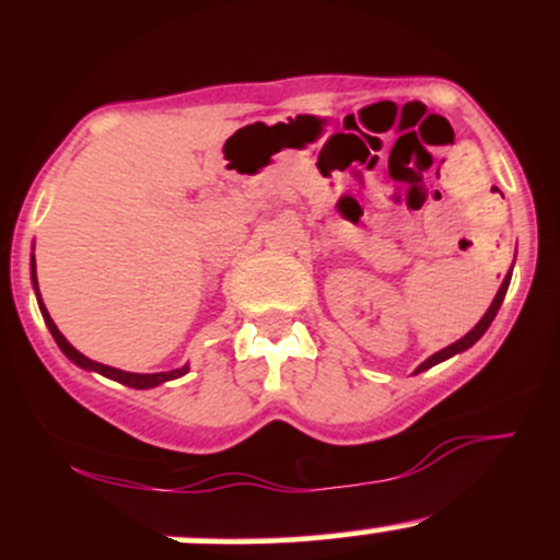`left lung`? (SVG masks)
I'll return each instance as SVG.
<instances>
[{"label": "left lung", "instance_id": "1", "mask_svg": "<svg viewBox=\"0 0 560 560\" xmlns=\"http://www.w3.org/2000/svg\"><path fill=\"white\" fill-rule=\"evenodd\" d=\"M508 281H511V276H508V279L503 281V284H500V289H498V294H494V300H492V305H490V311L485 313V318L479 320L477 326H474L471 331L466 334V337H460L458 342H453V345H447L445 350H440V352H434L432 358H429V361H423L419 369H416V374H421V371H427V369H432V365H436V363H442V361H447V358H453L455 352H464V350H468V347H471L474 342H477V339L481 337V334H485L487 329H490V324H492V318L498 316V311H500V305H503V298H505V292H508Z\"/></svg>", "mask_w": 560, "mask_h": 560}]
</instances>
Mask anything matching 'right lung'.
I'll list each match as a JSON object with an SVG mask.
<instances>
[{"label": "right lung", "mask_w": 560, "mask_h": 560, "mask_svg": "<svg viewBox=\"0 0 560 560\" xmlns=\"http://www.w3.org/2000/svg\"><path fill=\"white\" fill-rule=\"evenodd\" d=\"M31 279H34L36 298H38V307H42V316H44V320H47V326H49V331H52V337H55L57 347H60V350L66 352V355H68L70 361H73L75 365H81V369L96 371V374H102V376H107V378H115V382L126 384V387H133V389H150V387H158V384L171 382V378L184 376L186 371H189V369H186V365H184V369H176V371H163V374H128V371L113 369V365H102V363H96V361H89L86 355H81V352L75 350V347L70 345L66 337H62L60 329H57V326H55V320L49 318L47 307H44V302H42V294H38V284H36V262H34V260H31Z\"/></svg>", "instance_id": "1"}]
</instances>
